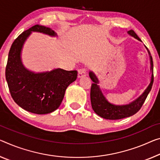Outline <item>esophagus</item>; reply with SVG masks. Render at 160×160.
Wrapping results in <instances>:
<instances>
[{
	"mask_svg": "<svg viewBox=\"0 0 160 160\" xmlns=\"http://www.w3.org/2000/svg\"><path fill=\"white\" fill-rule=\"evenodd\" d=\"M87 74V69L84 68H80L78 71V78H82L83 77H84Z\"/></svg>",
	"mask_w": 160,
	"mask_h": 160,
	"instance_id": "esophagus-1",
	"label": "esophagus"
}]
</instances>
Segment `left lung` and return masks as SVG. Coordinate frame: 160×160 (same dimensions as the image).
Masks as SVG:
<instances>
[{"label": "left lung", "mask_w": 160, "mask_h": 160, "mask_svg": "<svg viewBox=\"0 0 160 160\" xmlns=\"http://www.w3.org/2000/svg\"><path fill=\"white\" fill-rule=\"evenodd\" d=\"M127 33L129 36H132V37L137 39L139 41H142L141 39L138 37V36L135 33V32L133 30H130ZM146 48L148 51L149 59H150V71L152 72L150 83L138 98H137L136 99L132 101L129 104L124 105H116L110 103L103 94L102 90L99 87V85L98 84L99 80H98V78L95 75V73L92 71H90L89 73H88L89 77L93 82L92 87H91L90 93L91 103H92L93 110L99 117L109 120L121 119L132 116L141 109L142 106L143 105L149 93L150 92L154 82L153 61H152L150 52L148 51L147 47Z\"/></svg>", "instance_id": "obj_1"}]
</instances>
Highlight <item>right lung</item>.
Here are the masks:
<instances>
[{"label": "right lung", "instance_id": "obj_1", "mask_svg": "<svg viewBox=\"0 0 160 160\" xmlns=\"http://www.w3.org/2000/svg\"><path fill=\"white\" fill-rule=\"evenodd\" d=\"M32 32L57 36L52 29L40 25L23 32L9 51L6 78L11 97L19 107L33 114H49L59 107L66 88L77 79L78 72L59 68L35 72L27 68L22 62L21 51Z\"/></svg>", "mask_w": 160, "mask_h": 160}]
</instances>
